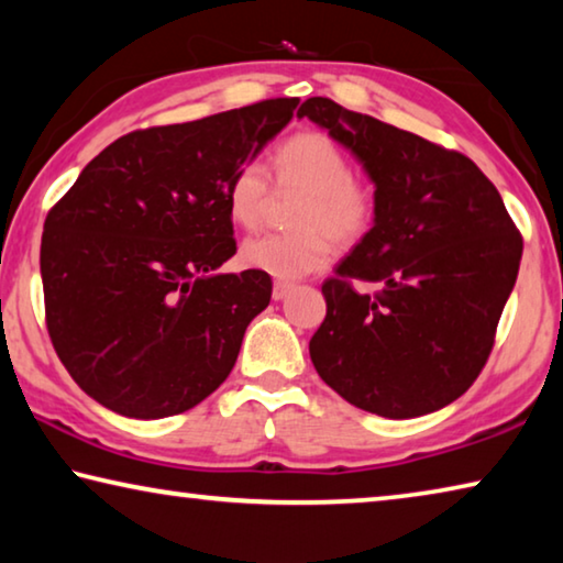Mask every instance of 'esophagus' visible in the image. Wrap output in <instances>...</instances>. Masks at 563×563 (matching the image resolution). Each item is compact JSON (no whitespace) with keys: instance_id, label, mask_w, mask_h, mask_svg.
Instances as JSON below:
<instances>
[{"instance_id":"1","label":"esophagus","mask_w":563,"mask_h":563,"mask_svg":"<svg viewBox=\"0 0 563 563\" xmlns=\"http://www.w3.org/2000/svg\"><path fill=\"white\" fill-rule=\"evenodd\" d=\"M292 290V283H285V280H275L273 285V300H283L288 298V292Z\"/></svg>"}]
</instances>
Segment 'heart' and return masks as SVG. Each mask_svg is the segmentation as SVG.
Segmentation results:
<instances>
[{"mask_svg":"<svg viewBox=\"0 0 563 563\" xmlns=\"http://www.w3.org/2000/svg\"><path fill=\"white\" fill-rule=\"evenodd\" d=\"M275 184L305 194L292 225L298 233H263L241 247L245 268L292 280L322 271L332 245H352L375 223L377 196L352 174L350 158L328 133L298 131L275 148ZM273 198L271 178L258 161H243L225 186L228 216L235 225L255 228Z\"/></svg>","mask_w":563,"mask_h":563,"instance_id":"heart-1","label":"heart"}]
</instances>
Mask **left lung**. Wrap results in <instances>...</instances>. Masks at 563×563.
Instances as JSON below:
<instances>
[{
  "label": "left lung",
  "mask_w": 563,
  "mask_h": 563,
  "mask_svg": "<svg viewBox=\"0 0 563 563\" xmlns=\"http://www.w3.org/2000/svg\"><path fill=\"white\" fill-rule=\"evenodd\" d=\"M375 184V225L322 283L318 375L365 412L419 417L462 397L487 365L517 283L521 233L472 158L417 133L302 101ZM373 287L360 291L358 285Z\"/></svg>",
  "instance_id": "1"
}]
</instances>
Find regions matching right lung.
I'll list each match as a JSON object with an SVG mask.
<instances>
[{"label":"right lung","mask_w":563,"mask_h":563,"mask_svg":"<svg viewBox=\"0 0 563 563\" xmlns=\"http://www.w3.org/2000/svg\"><path fill=\"white\" fill-rule=\"evenodd\" d=\"M298 99L131 131L89 161L42 235L44 312L74 383L123 417L180 415L221 387L268 273L216 275L235 253L225 186Z\"/></svg>","instance_id":"add662e5"}]
</instances>
